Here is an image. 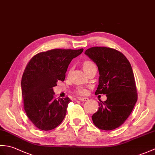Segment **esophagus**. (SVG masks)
I'll return each mask as SVG.
<instances>
[{"label":"esophagus","mask_w":155,"mask_h":155,"mask_svg":"<svg viewBox=\"0 0 155 155\" xmlns=\"http://www.w3.org/2000/svg\"><path fill=\"white\" fill-rule=\"evenodd\" d=\"M78 100H81V101H82V102H85V101H87V100H88V98H78Z\"/></svg>","instance_id":"obj_1"}]
</instances>
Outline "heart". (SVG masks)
Instances as JSON below:
<instances>
[{
    "label": "heart",
    "instance_id": "heart-1",
    "mask_svg": "<svg viewBox=\"0 0 155 155\" xmlns=\"http://www.w3.org/2000/svg\"><path fill=\"white\" fill-rule=\"evenodd\" d=\"M95 65V64L93 63L92 61H86L85 62L83 63V69L84 71H86L87 69H88L89 68H91V67ZM76 93L78 95H85L87 94V90H86L85 88L82 87V86H78V87L77 88L76 91H75Z\"/></svg>",
    "mask_w": 155,
    "mask_h": 155
}]
</instances>
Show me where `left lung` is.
Wrapping results in <instances>:
<instances>
[{
	"instance_id": "8db88e82",
	"label": "left lung",
	"mask_w": 155,
	"mask_h": 155,
	"mask_svg": "<svg viewBox=\"0 0 155 155\" xmlns=\"http://www.w3.org/2000/svg\"><path fill=\"white\" fill-rule=\"evenodd\" d=\"M98 66V86L95 94H106L92 115L93 123L106 131L119 127L127 120L137 100L134 72L123 53L106 47H93L84 53Z\"/></svg>"
}]
</instances>
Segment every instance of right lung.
<instances>
[{
	"instance_id": "right-lung-1",
	"label": "right lung",
	"mask_w": 155,
	"mask_h": 155,
	"mask_svg": "<svg viewBox=\"0 0 155 155\" xmlns=\"http://www.w3.org/2000/svg\"><path fill=\"white\" fill-rule=\"evenodd\" d=\"M82 51L54 49L39 53L29 61L21 77V96L27 116L37 128L51 130L64 120L71 100L55 98L53 87L64 81L71 61Z\"/></svg>"
}]
</instances>
